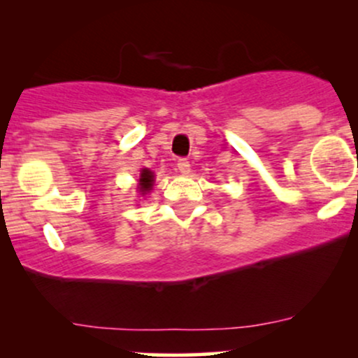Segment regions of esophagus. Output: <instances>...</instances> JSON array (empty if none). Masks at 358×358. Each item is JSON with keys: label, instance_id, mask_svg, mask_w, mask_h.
Instances as JSON below:
<instances>
[{"label": "esophagus", "instance_id": "1", "mask_svg": "<svg viewBox=\"0 0 358 358\" xmlns=\"http://www.w3.org/2000/svg\"><path fill=\"white\" fill-rule=\"evenodd\" d=\"M176 165H178V170H180V173H182V175L190 173V162H188L187 158H180Z\"/></svg>", "mask_w": 358, "mask_h": 358}]
</instances>
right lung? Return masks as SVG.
Wrapping results in <instances>:
<instances>
[{"mask_svg": "<svg viewBox=\"0 0 358 358\" xmlns=\"http://www.w3.org/2000/svg\"><path fill=\"white\" fill-rule=\"evenodd\" d=\"M151 187H153V173L145 168V170L141 171V178H139V190L146 193L148 190H151Z\"/></svg>", "mask_w": 358, "mask_h": 358, "instance_id": "add662e5", "label": "right lung"}]
</instances>
